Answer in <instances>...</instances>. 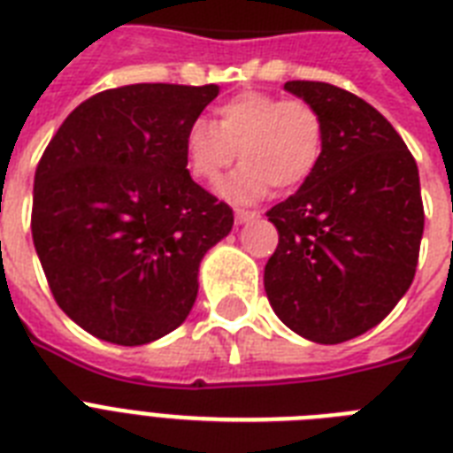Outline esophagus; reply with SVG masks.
Masks as SVG:
<instances>
[{
    "instance_id": "34e87169",
    "label": "esophagus",
    "mask_w": 453,
    "mask_h": 453,
    "mask_svg": "<svg viewBox=\"0 0 453 453\" xmlns=\"http://www.w3.org/2000/svg\"><path fill=\"white\" fill-rule=\"evenodd\" d=\"M256 219H258V213L256 211H244V209H237V211H234V223H237V226L251 223V220Z\"/></svg>"
}]
</instances>
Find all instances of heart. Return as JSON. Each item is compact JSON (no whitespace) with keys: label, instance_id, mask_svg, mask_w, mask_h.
<instances>
[{"label":"heart","instance_id":"b5f03b06","mask_svg":"<svg viewBox=\"0 0 453 453\" xmlns=\"http://www.w3.org/2000/svg\"><path fill=\"white\" fill-rule=\"evenodd\" d=\"M244 162L219 192L234 204L258 202L275 185L294 190L319 166L322 115L310 103L265 91H244L216 110V124L195 119L185 129V169L199 183H216L237 159Z\"/></svg>","mask_w":453,"mask_h":453}]
</instances>
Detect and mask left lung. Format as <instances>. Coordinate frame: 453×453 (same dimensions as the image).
I'll return each instance as SVG.
<instances>
[{
  "label": "left lung",
  "mask_w": 453,
  "mask_h": 453,
  "mask_svg": "<svg viewBox=\"0 0 453 453\" xmlns=\"http://www.w3.org/2000/svg\"><path fill=\"white\" fill-rule=\"evenodd\" d=\"M284 88L322 115L315 173L268 211L280 244L265 265V294L312 343L362 336L414 280L423 237L418 166L379 110L324 81Z\"/></svg>",
  "instance_id": "8db88e82"
}]
</instances>
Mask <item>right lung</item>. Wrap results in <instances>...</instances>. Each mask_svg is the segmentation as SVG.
Listing matches in <instances>:
<instances>
[{
  "label": "right lung",
  "mask_w": 453,
  "mask_h": 453,
  "mask_svg": "<svg viewBox=\"0 0 453 453\" xmlns=\"http://www.w3.org/2000/svg\"><path fill=\"white\" fill-rule=\"evenodd\" d=\"M216 84H129L74 108L39 159L32 242L60 310L91 336L145 345L185 322L199 263L233 209L185 169L183 136Z\"/></svg>",
  "instance_id": "add662e5"
}]
</instances>
